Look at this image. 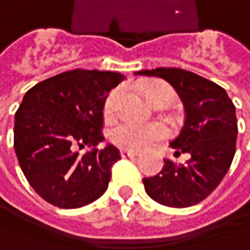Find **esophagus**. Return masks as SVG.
Instances as JSON below:
<instances>
[{
    "label": "esophagus",
    "mask_w": 250,
    "mask_h": 250,
    "mask_svg": "<svg viewBox=\"0 0 250 250\" xmlns=\"http://www.w3.org/2000/svg\"><path fill=\"white\" fill-rule=\"evenodd\" d=\"M121 156H122V158H135V156H138V151L122 148V150H121Z\"/></svg>",
    "instance_id": "34e87169"
}]
</instances>
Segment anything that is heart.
Masks as SVG:
<instances>
[{
	"label": "heart",
	"instance_id": "heart-1",
	"mask_svg": "<svg viewBox=\"0 0 250 250\" xmlns=\"http://www.w3.org/2000/svg\"><path fill=\"white\" fill-rule=\"evenodd\" d=\"M161 88H169V86L165 83H154L150 88H147V97H150L153 92H156ZM118 96H119L118 91H113L109 96L104 106L106 115H112L115 112ZM167 135H168V128L162 122H140L132 119L119 122L118 125L113 126L110 132V138L116 146L124 148H132V150L146 148Z\"/></svg>",
	"mask_w": 250,
	"mask_h": 250
}]
</instances>
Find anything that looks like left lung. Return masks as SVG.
<instances>
[{
    "label": "left lung",
    "instance_id": "obj_1",
    "mask_svg": "<svg viewBox=\"0 0 250 250\" xmlns=\"http://www.w3.org/2000/svg\"><path fill=\"white\" fill-rule=\"evenodd\" d=\"M169 82L184 104L186 121L169 143L175 154L188 153L186 164L165 159L162 171L143 178L146 193L158 203L187 208L206 199L226 177L236 153V107L224 88L193 72L177 67L140 70Z\"/></svg>",
    "mask_w": 250,
    "mask_h": 250
}]
</instances>
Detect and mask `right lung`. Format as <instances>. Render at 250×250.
<instances>
[{"mask_svg":"<svg viewBox=\"0 0 250 250\" xmlns=\"http://www.w3.org/2000/svg\"><path fill=\"white\" fill-rule=\"evenodd\" d=\"M116 72L75 69L30 88L14 115V150L32 188L48 203L75 209L97 200L109 186L119 150L104 140L103 109ZM92 146L83 155L78 146Z\"/></svg>","mask_w":250,"mask_h":250,"instance_id":"add662e5","label":"right lung"}]
</instances>
